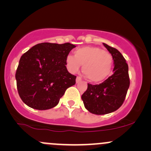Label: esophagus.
I'll return each mask as SVG.
<instances>
[{"label": "esophagus", "mask_w": 151, "mask_h": 151, "mask_svg": "<svg viewBox=\"0 0 151 151\" xmlns=\"http://www.w3.org/2000/svg\"><path fill=\"white\" fill-rule=\"evenodd\" d=\"M81 80H82L81 77H77V79H76V83H80V82L81 81Z\"/></svg>", "instance_id": "esophagus-1"}]
</instances>
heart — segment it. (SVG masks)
Wrapping results in <instances>:
<instances>
[{"label": "heart", "mask_w": 151, "mask_h": 151, "mask_svg": "<svg viewBox=\"0 0 151 151\" xmlns=\"http://www.w3.org/2000/svg\"><path fill=\"white\" fill-rule=\"evenodd\" d=\"M66 63L70 71L76 73L83 66V71L93 83H99L107 78L113 66V58L103 49L85 46L74 51V56L68 55Z\"/></svg>", "instance_id": "b5f03b06"}]
</instances>
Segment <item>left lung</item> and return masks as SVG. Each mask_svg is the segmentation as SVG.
I'll use <instances>...</instances> for the list:
<instances>
[{
  "mask_svg": "<svg viewBox=\"0 0 151 151\" xmlns=\"http://www.w3.org/2000/svg\"><path fill=\"white\" fill-rule=\"evenodd\" d=\"M113 58V74L99 85L88 83L82 95L85 107L95 115H105L121 107L130 85L129 66L117 49L103 43Z\"/></svg>",
  "mask_w": 151,
  "mask_h": 151,
  "instance_id": "8db88e82",
  "label": "left lung"
}]
</instances>
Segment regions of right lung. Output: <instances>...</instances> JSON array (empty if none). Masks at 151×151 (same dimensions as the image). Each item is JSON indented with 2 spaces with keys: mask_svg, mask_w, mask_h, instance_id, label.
<instances>
[{
  "mask_svg": "<svg viewBox=\"0 0 151 151\" xmlns=\"http://www.w3.org/2000/svg\"><path fill=\"white\" fill-rule=\"evenodd\" d=\"M75 47L45 42L21 56L15 78L18 93L25 104L39 110L51 109L67 88L75 85L77 77L66 66V57Z\"/></svg>",
  "mask_w": 151,
  "mask_h": 151,
  "instance_id": "1",
  "label": "right lung"
}]
</instances>
